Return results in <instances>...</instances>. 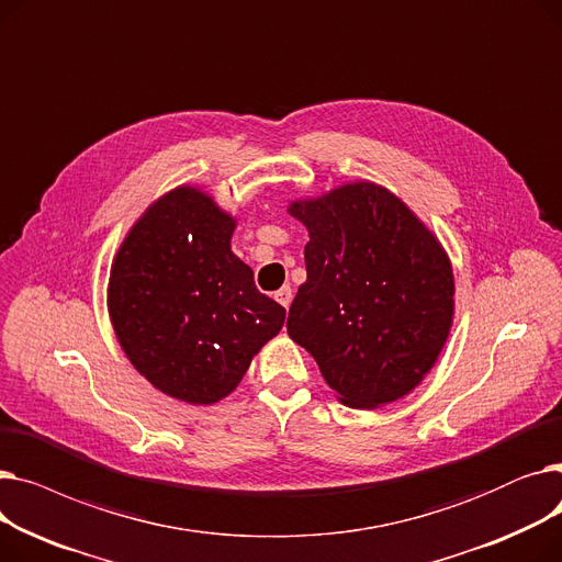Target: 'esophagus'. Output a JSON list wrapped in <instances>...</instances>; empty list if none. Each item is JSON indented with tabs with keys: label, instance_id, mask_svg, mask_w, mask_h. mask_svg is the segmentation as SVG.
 <instances>
[{
	"label": "esophagus",
	"instance_id": "obj_1",
	"mask_svg": "<svg viewBox=\"0 0 562 562\" xmlns=\"http://www.w3.org/2000/svg\"><path fill=\"white\" fill-rule=\"evenodd\" d=\"M276 301L282 305V307H289L291 305V286L284 284L282 289L276 291Z\"/></svg>",
	"mask_w": 562,
	"mask_h": 562
}]
</instances>
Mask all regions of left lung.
I'll return each instance as SVG.
<instances>
[{"label": "left lung", "mask_w": 562, "mask_h": 562, "mask_svg": "<svg viewBox=\"0 0 562 562\" xmlns=\"http://www.w3.org/2000/svg\"><path fill=\"white\" fill-rule=\"evenodd\" d=\"M286 212L310 232L289 337L344 405L375 409L403 398L435 367L453 326L445 246L396 193L369 180L291 200Z\"/></svg>", "instance_id": "obj_1"}]
</instances>
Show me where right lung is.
<instances>
[{
    "label": "right lung",
    "mask_w": 562,
    "mask_h": 562,
    "mask_svg": "<svg viewBox=\"0 0 562 562\" xmlns=\"http://www.w3.org/2000/svg\"><path fill=\"white\" fill-rule=\"evenodd\" d=\"M234 229L214 195L182 184L147 204L111 263L117 344L155 390L189 405L232 394L284 326V307L232 252Z\"/></svg>",
    "instance_id": "obj_1"
}]
</instances>
